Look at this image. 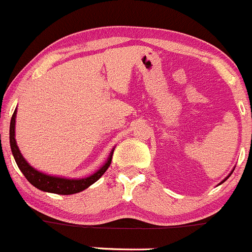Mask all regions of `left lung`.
<instances>
[{"mask_svg":"<svg viewBox=\"0 0 252 252\" xmlns=\"http://www.w3.org/2000/svg\"><path fill=\"white\" fill-rule=\"evenodd\" d=\"M225 180H226V179H225ZM225 180H223V181H221V183H224V181H225Z\"/></svg>","mask_w":252,"mask_h":252,"instance_id":"8db88e82","label":"left lung"}]
</instances>
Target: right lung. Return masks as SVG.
I'll list each match as a JSON object with an SVG mask.
<instances>
[{
  "label": "right lung",
  "instance_id": "add662e5",
  "mask_svg": "<svg viewBox=\"0 0 252 252\" xmlns=\"http://www.w3.org/2000/svg\"><path fill=\"white\" fill-rule=\"evenodd\" d=\"M16 114L17 110H14L13 115L11 119V125H9V143H11V149L12 153H13L14 159H16V163L18 165V168L21 169V171L23 173V175L26 176L27 180L32 184L33 186H35L39 190L45 191V192H52L57 193V195H72V193L81 192V191L86 190L87 188L92 185V184L95 183L96 180L101 178L104 173L108 170V168L111 164V159H113V153L111 152L110 156H109L108 161L96 171L93 175L88 176V178L84 179H63V178H56V176H50L46 174H42L40 171L35 170L33 166L29 165L27 163L26 159L23 158L22 153L19 152L18 146H17L16 138H14V126H16Z\"/></svg>",
  "mask_w": 252,
  "mask_h": 252
}]
</instances>
